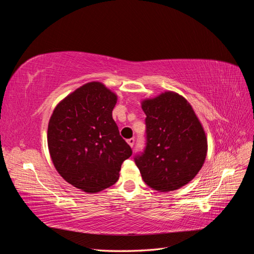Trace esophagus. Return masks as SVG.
<instances>
[{
	"label": "esophagus",
	"instance_id": "obj_1",
	"mask_svg": "<svg viewBox=\"0 0 254 254\" xmlns=\"http://www.w3.org/2000/svg\"><path fill=\"white\" fill-rule=\"evenodd\" d=\"M127 143H128V145L130 146V147H133V145H134V139H129V140H127Z\"/></svg>",
	"mask_w": 254,
	"mask_h": 254
}]
</instances>
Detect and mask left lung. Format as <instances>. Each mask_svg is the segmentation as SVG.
Instances as JSON below:
<instances>
[{
	"label": "left lung",
	"instance_id": "1",
	"mask_svg": "<svg viewBox=\"0 0 254 254\" xmlns=\"http://www.w3.org/2000/svg\"><path fill=\"white\" fill-rule=\"evenodd\" d=\"M147 146L135 158L144 182L158 191L176 190L201 170L207 139L193 107L182 95L165 91L141 102Z\"/></svg>",
	"mask_w": 254,
	"mask_h": 254
}]
</instances>
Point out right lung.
<instances>
[{
	"label": "right lung",
	"instance_id": "add662e5",
	"mask_svg": "<svg viewBox=\"0 0 254 254\" xmlns=\"http://www.w3.org/2000/svg\"><path fill=\"white\" fill-rule=\"evenodd\" d=\"M118 95L103 82L82 84L60 101L48 127L50 156L74 188L97 193L119 180L131 148L112 119Z\"/></svg>",
	"mask_w": 254,
	"mask_h": 254
}]
</instances>
